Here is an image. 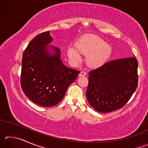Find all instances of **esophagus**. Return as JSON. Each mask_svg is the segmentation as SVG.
Returning a JSON list of instances; mask_svg holds the SVG:
<instances>
[{"label": "esophagus", "mask_w": 148, "mask_h": 148, "mask_svg": "<svg viewBox=\"0 0 148 148\" xmlns=\"http://www.w3.org/2000/svg\"><path fill=\"white\" fill-rule=\"evenodd\" d=\"M86 75H87L86 72H85L84 71H81L80 72V73L79 74V76H86Z\"/></svg>", "instance_id": "34e87169"}]
</instances>
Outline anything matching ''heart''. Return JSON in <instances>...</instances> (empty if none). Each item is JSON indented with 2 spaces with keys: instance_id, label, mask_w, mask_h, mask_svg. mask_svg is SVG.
<instances>
[{
  "instance_id": "1",
  "label": "heart",
  "mask_w": 148,
  "mask_h": 148,
  "mask_svg": "<svg viewBox=\"0 0 148 148\" xmlns=\"http://www.w3.org/2000/svg\"><path fill=\"white\" fill-rule=\"evenodd\" d=\"M75 48L76 50L73 48L68 49L69 58L74 62H79L81 56L77 52L78 51L79 53L86 56V64L92 69L99 68L106 63L112 51L110 45L94 34H87L82 36L75 44Z\"/></svg>"
}]
</instances>
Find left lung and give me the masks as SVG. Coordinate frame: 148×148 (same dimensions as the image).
Returning a JSON list of instances; mask_svg holds the SVG:
<instances>
[{"label": "left lung", "mask_w": 148, "mask_h": 148, "mask_svg": "<svg viewBox=\"0 0 148 148\" xmlns=\"http://www.w3.org/2000/svg\"><path fill=\"white\" fill-rule=\"evenodd\" d=\"M137 71L134 56L108 62L90 71L86 91L90 105L101 113L123 107L137 88Z\"/></svg>", "instance_id": "8db88e82"}]
</instances>
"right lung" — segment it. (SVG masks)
Here are the masks:
<instances>
[{
	"instance_id": "add662e5",
	"label": "right lung",
	"mask_w": 148,
	"mask_h": 148,
	"mask_svg": "<svg viewBox=\"0 0 148 148\" xmlns=\"http://www.w3.org/2000/svg\"><path fill=\"white\" fill-rule=\"evenodd\" d=\"M52 41L49 31L37 35L28 44L22 58V90L31 101L44 107L61 102L80 72L62 63L61 50L49 46Z\"/></svg>"
}]
</instances>
